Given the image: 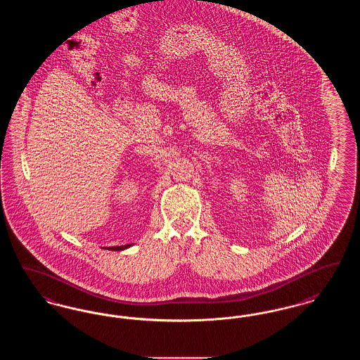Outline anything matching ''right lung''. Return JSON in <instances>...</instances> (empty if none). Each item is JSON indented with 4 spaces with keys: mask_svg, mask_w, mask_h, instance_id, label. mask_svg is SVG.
<instances>
[{
    "mask_svg": "<svg viewBox=\"0 0 360 360\" xmlns=\"http://www.w3.org/2000/svg\"><path fill=\"white\" fill-rule=\"evenodd\" d=\"M128 247H131V244H127V245H117V247H109V250H112V251H121V250H125V248H128Z\"/></svg>",
    "mask_w": 360,
    "mask_h": 360,
    "instance_id": "1",
    "label": "right lung"
}]
</instances>
